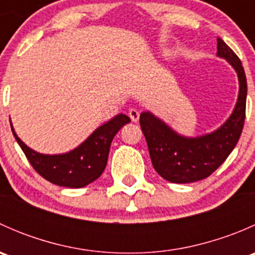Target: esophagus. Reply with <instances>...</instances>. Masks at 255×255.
Wrapping results in <instances>:
<instances>
[{
	"instance_id": "esophagus-1",
	"label": "esophagus",
	"mask_w": 255,
	"mask_h": 255,
	"mask_svg": "<svg viewBox=\"0 0 255 255\" xmlns=\"http://www.w3.org/2000/svg\"><path fill=\"white\" fill-rule=\"evenodd\" d=\"M128 116H129L133 122H138V120H139V111L135 109H130L128 111Z\"/></svg>"
}]
</instances>
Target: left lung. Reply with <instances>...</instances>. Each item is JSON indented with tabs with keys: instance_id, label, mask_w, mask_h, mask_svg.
I'll return each mask as SVG.
<instances>
[{
	"instance_id": "1",
	"label": "left lung",
	"mask_w": 255,
	"mask_h": 255,
	"mask_svg": "<svg viewBox=\"0 0 255 255\" xmlns=\"http://www.w3.org/2000/svg\"><path fill=\"white\" fill-rule=\"evenodd\" d=\"M217 56L233 66L239 81L237 104L220 128L200 137H185L153 113H140L139 123L151 164L159 175L170 182L187 184L210 176L227 159L242 134L246 118V73L235 51L221 38H217Z\"/></svg>"
}]
</instances>
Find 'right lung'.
I'll return each instance as SVG.
<instances>
[{"instance_id": "obj_1", "label": "right lung", "mask_w": 255, "mask_h": 255, "mask_svg": "<svg viewBox=\"0 0 255 255\" xmlns=\"http://www.w3.org/2000/svg\"><path fill=\"white\" fill-rule=\"evenodd\" d=\"M130 122L128 116L120 113L94 130L85 142L64 154H40L19 139L11 123L12 133L34 170L58 186L79 189L101 176L106 168L110 146L118 130Z\"/></svg>"}]
</instances>
